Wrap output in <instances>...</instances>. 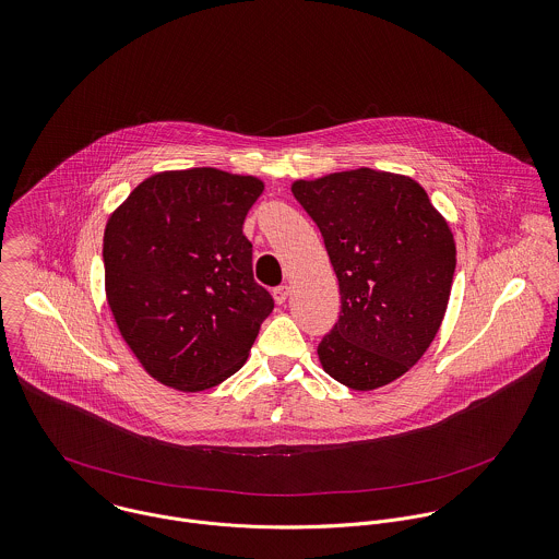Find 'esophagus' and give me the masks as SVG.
Segmentation results:
<instances>
[{
  "instance_id": "obj_1",
  "label": "esophagus",
  "mask_w": 559,
  "mask_h": 559,
  "mask_svg": "<svg viewBox=\"0 0 559 559\" xmlns=\"http://www.w3.org/2000/svg\"><path fill=\"white\" fill-rule=\"evenodd\" d=\"M287 298H289V285H281V287L274 289V300H276V305H285Z\"/></svg>"
}]
</instances>
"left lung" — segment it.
<instances>
[{
    "mask_svg": "<svg viewBox=\"0 0 559 559\" xmlns=\"http://www.w3.org/2000/svg\"><path fill=\"white\" fill-rule=\"evenodd\" d=\"M292 192L320 226L341 294L335 329L318 345L324 371L354 391L404 376L445 318L455 241L411 177L356 168Z\"/></svg>",
    "mask_w": 559,
    "mask_h": 559,
    "instance_id": "obj_1",
    "label": "left lung"
}]
</instances>
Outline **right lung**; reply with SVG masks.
I'll return each mask as SVG.
<instances>
[{
    "instance_id": "1",
    "label": "right lung",
    "mask_w": 559,
    "mask_h": 559,
    "mask_svg": "<svg viewBox=\"0 0 559 559\" xmlns=\"http://www.w3.org/2000/svg\"><path fill=\"white\" fill-rule=\"evenodd\" d=\"M263 181L218 168L144 179L108 218L106 296L144 371L183 393L212 389L248 358L274 300L252 276L241 226Z\"/></svg>"
}]
</instances>
